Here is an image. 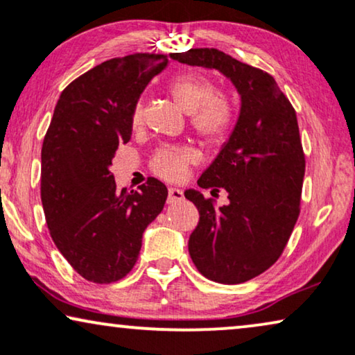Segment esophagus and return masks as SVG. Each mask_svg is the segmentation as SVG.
<instances>
[{
	"label": "esophagus",
	"mask_w": 355,
	"mask_h": 355,
	"mask_svg": "<svg viewBox=\"0 0 355 355\" xmlns=\"http://www.w3.org/2000/svg\"><path fill=\"white\" fill-rule=\"evenodd\" d=\"M184 197V193L181 189H176V187H171L168 192V203H176V202H181Z\"/></svg>",
	"instance_id": "1"
}]
</instances>
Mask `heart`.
Returning <instances> with one entry per match:
<instances>
[{
  "label": "heart",
  "mask_w": 355,
  "mask_h": 355,
  "mask_svg": "<svg viewBox=\"0 0 355 355\" xmlns=\"http://www.w3.org/2000/svg\"><path fill=\"white\" fill-rule=\"evenodd\" d=\"M174 101L181 110L191 114L192 129L207 144L218 145L227 137L234 124V103L230 96L215 94V87L207 77L198 74H182L171 80L168 87ZM144 121L142 103L135 105L130 123L139 128ZM196 153L184 147L159 148L150 159V168L159 178L178 181L184 178L189 164L193 163Z\"/></svg>",
  "instance_id": "1"
}]
</instances>
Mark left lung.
I'll list each match as a JSON object with an SVG mask.
<instances>
[{"label":"left lung","instance_id":"1","mask_svg":"<svg viewBox=\"0 0 355 355\" xmlns=\"http://www.w3.org/2000/svg\"><path fill=\"white\" fill-rule=\"evenodd\" d=\"M169 56L220 71L241 95L230 140L197 181L211 196L226 191L230 205L216 208L213 198L193 189L184 196L200 213L189 237L193 265L216 283H245L279 259L299 218L305 157L297 116L268 72L216 48Z\"/></svg>","mask_w":355,"mask_h":355}]
</instances>
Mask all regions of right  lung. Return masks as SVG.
Instances as JSON below:
<instances>
[{"label":"right lung","instance_id":"obj_1","mask_svg":"<svg viewBox=\"0 0 355 355\" xmlns=\"http://www.w3.org/2000/svg\"><path fill=\"white\" fill-rule=\"evenodd\" d=\"M168 64L153 53L113 58L62 90L42 147L40 196L51 239L82 278L110 284L134 268L142 234L162 213L168 189L148 178L116 189V150L132 134L140 94Z\"/></svg>","mask_w":355,"mask_h":355}]
</instances>
